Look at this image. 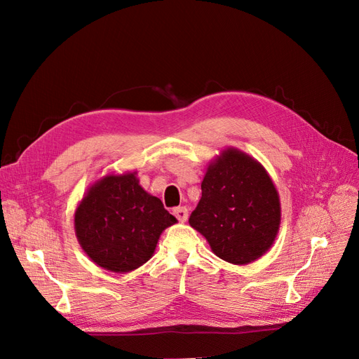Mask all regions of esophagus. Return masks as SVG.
Returning <instances> with one entry per match:
<instances>
[{"mask_svg": "<svg viewBox=\"0 0 359 359\" xmlns=\"http://www.w3.org/2000/svg\"><path fill=\"white\" fill-rule=\"evenodd\" d=\"M173 214H175V217L180 222H186L189 219V210L186 206H177V208L173 210Z\"/></svg>", "mask_w": 359, "mask_h": 359, "instance_id": "obj_1", "label": "esophagus"}]
</instances>
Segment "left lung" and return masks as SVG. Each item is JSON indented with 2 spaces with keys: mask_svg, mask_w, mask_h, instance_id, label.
I'll use <instances>...</instances> for the list:
<instances>
[{
  "mask_svg": "<svg viewBox=\"0 0 359 359\" xmlns=\"http://www.w3.org/2000/svg\"><path fill=\"white\" fill-rule=\"evenodd\" d=\"M201 189L189 223L220 259L244 265L273 245L280 226L278 193L256 160L224 151L206 170Z\"/></svg>",
  "mask_w": 359,
  "mask_h": 359,
  "instance_id": "left-lung-1",
  "label": "left lung"
}]
</instances>
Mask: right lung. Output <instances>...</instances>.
Wrapping results in <instances>:
<instances>
[{"label":"right lung","mask_w":359,"mask_h":359,"mask_svg":"<svg viewBox=\"0 0 359 359\" xmlns=\"http://www.w3.org/2000/svg\"><path fill=\"white\" fill-rule=\"evenodd\" d=\"M175 222L158 198L139 186L135 173L104 177L86 193L74 214L83 252L114 273L144 265L161 232Z\"/></svg>","instance_id":"right-lung-1"}]
</instances>
